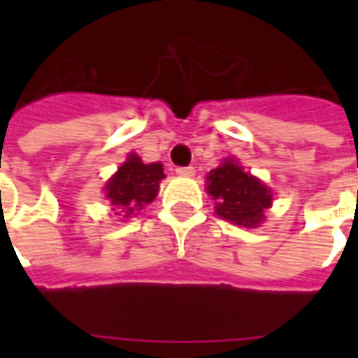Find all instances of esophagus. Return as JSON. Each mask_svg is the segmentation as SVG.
Segmentation results:
<instances>
[{"instance_id": "1", "label": "esophagus", "mask_w": 358, "mask_h": 358, "mask_svg": "<svg viewBox=\"0 0 358 358\" xmlns=\"http://www.w3.org/2000/svg\"><path fill=\"white\" fill-rule=\"evenodd\" d=\"M176 173L178 174H182V176H193V174H195V167H178L176 169Z\"/></svg>"}]
</instances>
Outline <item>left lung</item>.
<instances>
[{
  "label": "left lung",
  "mask_w": 358,
  "mask_h": 358,
  "mask_svg": "<svg viewBox=\"0 0 358 358\" xmlns=\"http://www.w3.org/2000/svg\"><path fill=\"white\" fill-rule=\"evenodd\" d=\"M208 193L213 196L215 213L230 223L252 229L264 221V212L271 206V191L260 180L243 173L232 159L210 171Z\"/></svg>",
  "instance_id": "1"
}]
</instances>
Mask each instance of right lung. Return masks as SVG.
Masks as SVG:
<instances>
[{
    "label": "right lung",
    "mask_w": 358,
    "mask_h": 358,
    "mask_svg": "<svg viewBox=\"0 0 358 358\" xmlns=\"http://www.w3.org/2000/svg\"><path fill=\"white\" fill-rule=\"evenodd\" d=\"M163 178L165 174L162 163L145 165L141 157L131 154L108 182L106 196L117 210V215L131 217L156 199L159 182Z\"/></svg>",
    "instance_id": "obj_1"
}]
</instances>
